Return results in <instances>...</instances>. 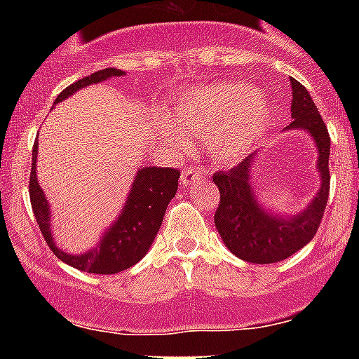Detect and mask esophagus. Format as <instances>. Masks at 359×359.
I'll use <instances>...</instances> for the list:
<instances>
[{"instance_id": "34e87169", "label": "esophagus", "mask_w": 359, "mask_h": 359, "mask_svg": "<svg viewBox=\"0 0 359 359\" xmlns=\"http://www.w3.org/2000/svg\"><path fill=\"white\" fill-rule=\"evenodd\" d=\"M207 180L205 174L198 169H185L182 172V185H192V183H203Z\"/></svg>"}]
</instances>
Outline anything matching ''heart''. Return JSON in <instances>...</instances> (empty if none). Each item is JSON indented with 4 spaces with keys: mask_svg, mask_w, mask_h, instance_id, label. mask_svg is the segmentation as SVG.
I'll list each match as a JSON object with an SVG mask.
<instances>
[{
    "mask_svg": "<svg viewBox=\"0 0 359 359\" xmlns=\"http://www.w3.org/2000/svg\"><path fill=\"white\" fill-rule=\"evenodd\" d=\"M176 122L160 115L158 133L177 151L189 149V135L207 136L210 152L221 161L239 160L261 140L271 122V107L252 86L221 82L190 91L174 107Z\"/></svg>",
    "mask_w": 359,
    "mask_h": 359,
    "instance_id": "1",
    "label": "heart"
}]
</instances>
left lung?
<instances>
[{"label": "left lung", "instance_id": "left-lung-1", "mask_svg": "<svg viewBox=\"0 0 359 359\" xmlns=\"http://www.w3.org/2000/svg\"><path fill=\"white\" fill-rule=\"evenodd\" d=\"M291 118L287 129H302L309 133L318 149L316 169L320 174V189L313 201L298 214L284 217L266 210L255 196L252 182L257 152H252L239 165L226 172L214 174L219 189V207L214 223L226 248L239 259L253 264L280 262L304 248L318 231L320 221L329 199V151L331 138L309 91L291 79Z\"/></svg>", "mask_w": 359, "mask_h": 359}]
</instances>
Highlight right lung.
Masks as SVG:
<instances>
[{
    "mask_svg": "<svg viewBox=\"0 0 359 359\" xmlns=\"http://www.w3.org/2000/svg\"><path fill=\"white\" fill-rule=\"evenodd\" d=\"M123 73L126 72L116 68H106L91 73L88 77L73 82L66 90H62L57 95L55 104L66 100L75 91L82 90L86 86L98 84V82L111 77H122ZM36 160L37 142L32 149L30 185H28L32 210H34L41 231H43L44 241L62 262L81 269V271H88V273L113 275L135 266L149 252L152 241H154L161 226L165 210L169 207L170 199L176 196L180 170L161 169V167H142L136 172L131 192L126 199L122 212L115 219V223L107 228L100 243L88 252L72 255V253H66L61 248H57L55 241H53L52 230H50V217L52 215H50L48 199L44 198L43 189L37 182Z\"/></svg>",
    "mask_w": 359,
    "mask_h": 359,
    "instance_id": "1",
    "label": "right lung"
}]
</instances>
